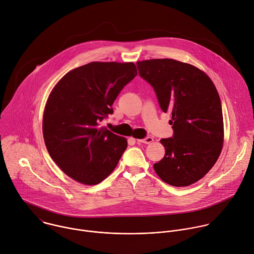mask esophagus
<instances>
[{"mask_svg":"<svg viewBox=\"0 0 254 254\" xmlns=\"http://www.w3.org/2000/svg\"><path fill=\"white\" fill-rule=\"evenodd\" d=\"M136 141H137V142H141V143H146V144H148V143H150V142L153 141V137L147 136V137L142 138V139H136Z\"/></svg>","mask_w":254,"mask_h":254,"instance_id":"esophagus-1","label":"esophagus"}]
</instances>
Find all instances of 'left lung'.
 Returning <instances> with one entry per match:
<instances>
[{"label":"left lung","instance_id":"obj_1","mask_svg":"<svg viewBox=\"0 0 254 254\" xmlns=\"http://www.w3.org/2000/svg\"><path fill=\"white\" fill-rule=\"evenodd\" d=\"M139 74L153 87L161 110L172 114L174 137L160 139L165 148L153 164L167 185L189 187L215 164L223 146L221 102L210 77L198 67L173 59L136 63Z\"/></svg>","mask_w":254,"mask_h":254}]
</instances>
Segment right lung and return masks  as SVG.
<instances>
[{
  "label": "right lung",
  "instance_id": "add662e5",
  "mask_svg": "<svg viewBox=\"0 0 254 254\" xmlns=\"http://www.w3.org/2000/svg\"><path fill=\"white\" fill-rule=\"evenodd\" d=\"M136 74L131 62H92L66 72L52 90L43 135L53 160L73 181L94 186L114 172L127 140L100 123Z\"/></svg>",
  "mask_w": 254,
  "mask_h": 254
}]
</instances>
